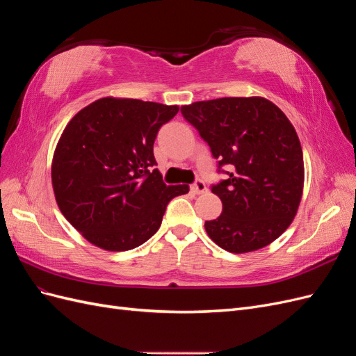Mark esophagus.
Listing matches in <instances>:
<instances>
[{
  "label": "esophagus",
  "instance_id": "obj_1",
  "mask_svg": "<svg viewBox=\"0 0 356 356\" xmlns=\"http://www.w3.org/2000/svg\"><path fill=\"white\" fill-rule=\"evenodd\" d=\"M191 191L195 193V195H202V193L207 191V184H204V181L200 178L196 179L195 184L191 186Z\"/></svg>",
  "mask_w": 356,
  "mask_h": 356
}]
</instances>
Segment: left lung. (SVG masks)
Segmentation results:
<instances>
[{
  "mask_svg": "<svg viewBox=\"0 0 356 356\" xmlns=\"http://www.w3.org/2000/svg\"><path fill=\"white\" fill-rule=\"evenodd\" d=\"M181 114L225 175L211 187L222 212L204 222L209 238L233 254L272 243L296 217L303 193V152L294 126L258 96L200 101L181 106Z\"/></svg>",
  "mask_w": 356,
  "mask_h": 356,
  "instance_id": "left-lung-1",
  "label": "left lung"
}]
</instances>
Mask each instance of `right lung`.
Masks as SVG:
<instances>
[{"instance_id": "right-lung-1", "label": "right lung", "mask_w": 356, "mask_h": 356, "mask_svg": "<svg viewBox=\"0 0 356 356\" xmlns=\"http://www.w3.org/2000/svg\"><path fill=\"white\" fill-rule=\"evenodd\" d=\"M177 105L102 98L72 117L51 163L58 207L90 243L129 251L159 230L168 203L188 186H166L153 145Z\"/></svg>"}]
</instances>
